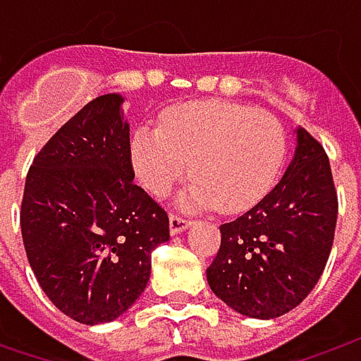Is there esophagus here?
<instances>
[{
  "instance_id": "esophagus-1",
  "label": "esophagus",
  "mask_w": 361,
  "mask_h": 361,
  "mask_svg": "<svg viewBox=\"0 0 361 361\" xmlns=\"http://www.w3.org/2000/svg\"><path fill=\"white\" fill-rule=\"evenodd\" d=\"M169 227H171V233H173V235H178V233H183L187 227H190V221L178 215H171V219H169Z\"/></svg>"
}]
</instances>
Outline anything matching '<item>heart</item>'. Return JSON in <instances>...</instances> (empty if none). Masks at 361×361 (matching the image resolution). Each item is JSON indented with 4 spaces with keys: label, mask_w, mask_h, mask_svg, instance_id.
<instances>
[{
    "label": "heart",
    "mask_w": 361,
    "mask_h": 361,
    "mask_svg": "<svg viewBox=\"0 0 361 361\" xmlns=\"http://www.w3.org/2000/svg\"><path fill=\"white\" fill-rule=\"evenodd\" d=\"M283 159L277 116L233 102L166 108L159 128L142 126L130 138L132 169L154 197H166L188 169L197 176L178 199L183 209L219 204L225 213H243L273 188Z\"/></svg>",
    "instance_id": "obj_1"
}]
</instances>
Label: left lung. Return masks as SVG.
Returning <instances> with one entry per match:
<instances>
[{
	"label": "left lung",
	"mask_w": 361,
	"mask_h": 361,
	"mask_svg": "<svg viewBox=\"0 0 361 361\" xmlns=\"http://www.w3.org/2000/svg\"><path fill=\"white\" fill-rule=\"evenodd\" d=\"M281 180L251 211L221 225L207 281L231 310L273 319L298 307L326 269L338 221V192L324 146L298 128Z\"/></svg>",
	"instance_id": "8db88e82"
}]
</instances>
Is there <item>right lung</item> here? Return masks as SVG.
<instances>
[{
	"label": "right lung",
	"mask_w": 361,
	"mask_h": 361,
	"mask_svg": "<svg viewBox=\"0 0 361 361\" xmlns=\"http://www.w3.org/2000/svg\"><path fill=\"white\" fill-rule=\"evenodd\" d=\"M120 94L98 96L37 152L23 188L25 255L49 301L86 326L140 298L169 216L134 185L130 126Z\"/></svg>",
	"instance_id": "1"
}]
</instances>
